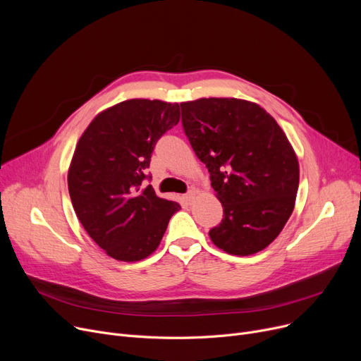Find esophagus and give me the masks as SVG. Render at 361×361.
Returning a JSON list of instances; mask_svg holds the SVG:
<instances>
[{
	"label": "esophagus",
	"instance_id": "obj_1",
	"mask_svg": "<svg viewBox=\"0 0 361 361\" xmlns=\"http://www.w3.org/2000/svg\"><path fill=\"white\" fill-rule=\"evenodd\" d=\"M195 197H196V191H195V190H190L188 193H185V195H184V200H185L188 204L193 203Z\"/></svg>",
	"mask_w": 361,
	"mask_h": 361
}]
</instances>
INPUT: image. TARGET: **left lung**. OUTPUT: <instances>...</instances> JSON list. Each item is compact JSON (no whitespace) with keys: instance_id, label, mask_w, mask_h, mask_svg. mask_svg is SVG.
I'll use <instances>...</instances> for the list:
<instances>
[{"instance_id":"1","label":"left lung","mask_w":361,"mask_h":361,"mask_svg":"<svg viewBox=\"0 0 361 361\" xmlns=\"http://www.w3.org/2000/svg\"><path fill=\"white\" fill-rule=\"evenodd\" d=\"M184 133L210 173L224 207L212 243L232 255L269 247L295 209L299 162L276 120L255 103L199 99L181 103Z\"/></svg>"}]
</instances>
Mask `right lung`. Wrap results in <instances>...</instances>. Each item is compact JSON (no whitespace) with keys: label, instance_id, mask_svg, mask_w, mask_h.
Here are the masks:
<instances>
[{"label":"right lung","instance_id":"obj_1","mask_svg":"<svg viewBox=\"0 0 361 361\" xmlns=\"http://www.w3.org/2000/svg\"><path fill=\"white\" fill-rule=\"evenodd\" d=\"M180 122L178 103L132 99L99 113L81 135L68 171L72 206L92 241L114 259L133 262L159 245L177 202L161 199L151 178L158 139Z\"/></svg>","mask_w":361,"mask_h":361}]
</instances>
